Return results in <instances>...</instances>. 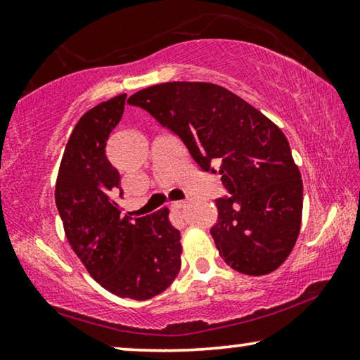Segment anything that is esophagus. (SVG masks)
Segmentation results:
<instances>
[{
  "instance_id": "34e87169",
  "label": "esophagus",
  "mask_w": 360,
  "mask_h": 360,
  "mask_svg": "<svg viewBox=\"0 0 360 360\" xmlns=\"http://www.w3.org/2000/svg\"><path fill=\"white\" fill-rule=\"evenodd\" d=\"M186 205H187V202H182V200H179V202H173V203H171V208H174V210H182V208H186Z\"/></svg>"
}]
</instances>
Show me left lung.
Instances as JSON below:
<instances>
[{
    "instance_id": "1",
    "label": "left lung",
    "mask_w": 360,
    "mask_h": 360,
    "mask_svg": "<svg viewBox=\"0 0 360 360\" xmlns=\"http://www.w3.org/2000/svg\"><path fill=\"white\" fill-rule=\"evenodd\" d=\"M178 136L203 171L221 174L231 195L216 198L210 232L221 258L248 276L276 271L301 227L303 181L281 128L229 89L171 82L131 96Z\"/></svg>"
}]
</instances>
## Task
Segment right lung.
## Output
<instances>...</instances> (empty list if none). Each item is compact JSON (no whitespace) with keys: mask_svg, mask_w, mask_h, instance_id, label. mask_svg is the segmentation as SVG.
Returning a JSON list of instances; mask_svg holds the SVG:
<instances>
[{"mask_svg":"<svg viewBox=\"0 0 360 360\" xmlns=\"http://www.w3.org/2000/svg\"><path fill=\"white\" fill-rule=\"evenodd\" d=\"M124 99L120 94L78 120L57 174L56 205L67 240L91 277L113 295L144 301L178 276L181 233L171 226L168 208L138 219L120 211V173L105 146L123 117Z\"/></svg>","mask_w":360,"mask_h":360,"instance_id":"1","label":"right lung"}]
</instances>
